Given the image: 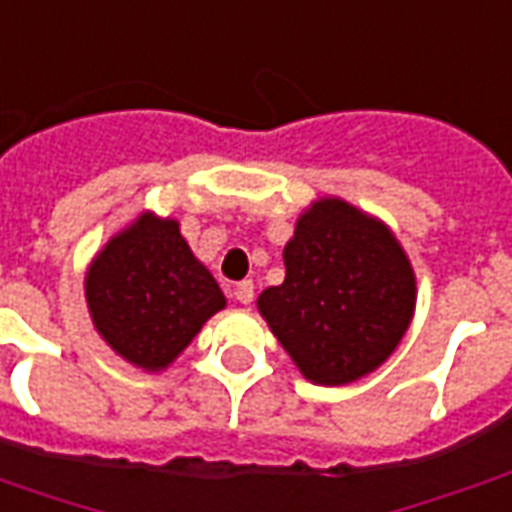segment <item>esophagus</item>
Returning <instances> with one entry per match:
<instances>
[{
  "mask_svg": "<svg viewBox=\"0 0 512 512\" xmlns=\"http://www.w3.org/2000/svg\"><path fill=\"white\" fill-rule=\"evenodd\" d=\"M233 296L241 301V304H252V299H255V285H252L249 279H244V282H238L233 288Z\"/></svg>",
  "mask_w": 512,
  "mask_h": 512,
  "instance_id": "1",
  "label": "esophagus"
}]
</instances>
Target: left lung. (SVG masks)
<instances>
[{
	"mask_svg": "<svg viewBox=\"0 0 512 512\" xmlns=\"http://www.w3.org/2000/svg\"><path fill=\"white\" fill-rule=\"evenodd\" d=\"M285 282L257 310L301 376L343 386L384 365L417 304V277L381 219L340 197L301 213L285 244Z\"/></svg>",
	"mask_w": 512,
	"mask_h": 512,
	"instance_id": "1",
	"label": "left lung"
}]
</instances>
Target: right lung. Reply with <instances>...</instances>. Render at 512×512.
Returning <instances> with one entry per match:
<instances>
[{"mask_svg": "<svg viewBox=\"0 0 512 512\" xmlns=\"http://www.w3.org/2000/svg\"><path fill=\"white\" fill-rule=\"evenodd\" d=\"M93 326L134 367L158 373L224 310V293L175 219L142 213L109 238L84 277Z\"/></svg>", "mask_w": 512, "mask_h": 512, "instance_id": "right-lung-1", "label": "right lung"}]
</instances>
